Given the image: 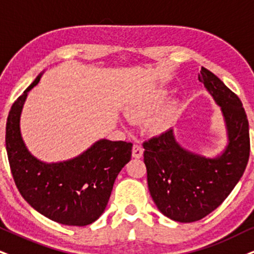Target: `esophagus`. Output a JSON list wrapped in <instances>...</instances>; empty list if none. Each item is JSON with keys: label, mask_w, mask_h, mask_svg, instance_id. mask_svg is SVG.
<instances>
[{"label": "esophagus", "mask_w": 254, "mask_h": 254, "mask_svg": "<svg viewBox=\"0 0 254 254\" xmlns=\"http://www.w3.org/2000/svg\"><path fill=\"white\" fill-rule=\"evenodd\" d=\"M144 149L140 145H133L132 147V157L133 158H142Z\"/></svg>", "instance_id": "34e87169"}]
</instances>
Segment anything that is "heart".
I'll return each mask as SVG.
<instances>
[{
	"mask_svg": "<svg viewBox=\"0 0 254 254\" xmlns=\"http://www.w3.org/2000/svg\"><path fill=\"white\" fill-rule=\"evenodd\" d=\"M169 96V90L165 88L157 89L152 91L145 97L138 98L133 101L127 108V116L131 121L144 120L152 115L157 109L160 107V104L165 101V98ZM176 115H177V104L175 102H170L165 104L160 110H158L153 115V117L150 120V129L155 133H164L168 131L175 121Z\"/></svg>",
	"mask_w": 254,
	"mask_h": 254,
	"instance_id": "obj_1",
	"label": "heart"
}]
</instances>
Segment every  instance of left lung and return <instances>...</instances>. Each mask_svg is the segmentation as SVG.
Wrapping results in <instances>:
<instances>
[{
  "mask_svg": "<svg viewBox=\"0 0 254 254\" xmlns=\"http://www.w3.org/2000/svg\"><path fill=\"white\" fill-rule=\"evenodd\" d=\"M198 79L220 108L226 145L216 156L186 149L170 129L143 144L147 186L156 206L179 223H192L219 206L238 184L250 157L249 121L238 96L201 68Z\"/></svg>",
  "mask_w": 254,
  "mask_h": 254,
  "instance_id": "left-lung-1",
  "label": "left lung"
}]
</instances>
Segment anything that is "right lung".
<instances>
[{
    "label": "right lung",
    "mask_w": 254,
    "mask_h": 254,
    "mask_svg": "<svg viewBox=\"0 0 254 254\" xmlns=\"http://www.w3.org/2000/svg\"><path fill=\"white\" fill-rule=\"evenodd\" d=\"M43 72L9 111L5 146L12 177L22 197L44 217L68 226L89 225L105 211L118 173L130 162L132 144L102 138L62 162L47 163L35 157L22 137L21 114L28 92Z\"/></svg>",
    "instance_id": "obj_1"
}]
</instances>
